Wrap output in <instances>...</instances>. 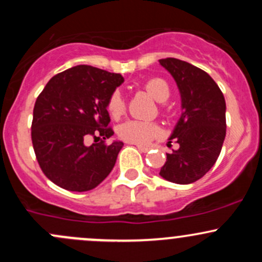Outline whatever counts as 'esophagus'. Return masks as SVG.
<instances>
[{
    "mask_svg": "<svg viewBox=\"0 0 262 262\" xmlns=\"http://www.w3.org/2000/svg\"><path fill=\"white\" fill-rule=\"evenodd\" d=\"M137 148H138L139 150H141V152H148V150L150 149V147H146V146H141V144H138V146H137Z\"/></svg>",
    "mask_w": 262,
    "mask_h": 262,
    "instance_id": "1",
    "label": "esophagus"
}]
</instances>
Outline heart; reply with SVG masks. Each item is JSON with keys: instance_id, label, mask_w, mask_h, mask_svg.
<instances>
[{"instance_id": "b5f03b06", "label": "heart", "mask_w": 262, "mask_h": 262, "mask_svg": "<svg viewBox=\"0 0 262 262\" xmlns=\"http://www.w3.org/2000/svg\"><path fill=\"white\" fill-rule=\"evenodd\" d=\"M144 89L157 101L163 102L170 96V87L162 78H152L144 84ZM107 110L113 118H119L125 112V100L120 90H116L110 96ZM160 125L142 120H128L118 128V134L121 139L129 143L148 144L161 136Z\"/></svg>"}]
</instances>
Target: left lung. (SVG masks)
<instances>
[{
    "label": "left lung",
    "instance_id": "1",
    "mask_svg": "<svg viewBox=\"0 0 262 262\" xmlns=\"http://www.w3.org/2000/svg\"><path fill=\"white\" fill-rule=\"evenodd\" d=\"M158 62L173 77L181 97V115L170 136L180 147L166 153L160 175L173 184H191L218 160L226 138V100L218 84L200 68L176 58Z\"/></svg>",
    "mask_w": 262,
    "mask_h": 262
}]
</instances>
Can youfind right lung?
Instances as JSON below:
<instances>
[{
  "label": "right lung",
  "mask_w": 262,
  "mask_h": 262,
  "mask_svg": "<svg viewBox=\"0 0 262 262\" xmlns=\"http://www.w3.org/2000/svg\"><path fill=\"white\" fill-rule=\"evenodd\" d=\"M124 82L120 73L81 64L49 80L35 101L31 139L47 178L70 191H89L107 178L124 143L84 144L89 136L107 139V102ZM97 137V138H100Z\"/></svg>",
  "instance_id": "obj_1"
}]
</instances>
